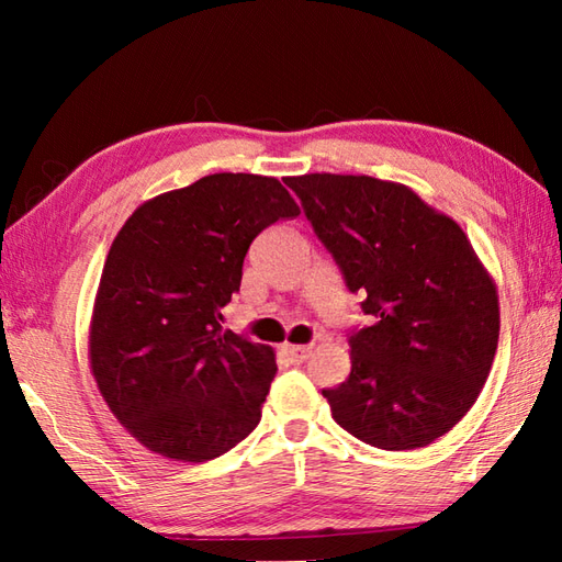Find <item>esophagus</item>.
I'll use <instances>...</instances> for the list:
<instances>
[{"label": "esophagus", "mask_w": 562, "mask_h": 562, "mask_svg": "<svg viewBox=\"0 0 562 562\" xmlns=\"http://www.w3.org/2000/svg\"><path fill=\"white\" fill-rule=\"evenodd\" d=\"M282 352L288 355L290 362L302 364L308 360V355H312V345H284Z\"/></svg>", "instance_id": "esophagus-1"}]
</instances>
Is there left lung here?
I'll return each mask as SVG.
<instances>
[{"instance_id":"left-lung-1","label":"left lung","mask_w":562,"mask_h":562,"mask_svg":"<svg viewBox=\"0 0 562 562\" xmlns=\"http://www.w3.org/2000/svg\"><path fill=\"white\" fill-rule=\"evenodd\" d=\"M306 220L362 296L350 376L321 393L333 420L386 451L427 447L479 398L499 336L497 290L461 226L372 176L288 178Z\"/></svg>"}]
</instances>
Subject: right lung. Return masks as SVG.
Masks as SVG:
<instances>
[{"mask_svg": "<svg viewBox=\"0 0 562 562\" xmlns=\"http://www.w3.org/2000/svg\"><path fill=\"white\" fill-rule=\"evenodd\" d=\"M296 214L278 178L212 173L139 205L117 232L93 304L91 372L149 451L202 463L260 423L274 352L220 321L254 238Z\"/></svg>", "mask_w": 562, "mask_h": 562, "instance_id": "right-lung-1", "label": "right lung"}]
</instances>
